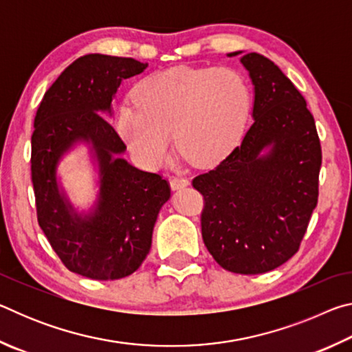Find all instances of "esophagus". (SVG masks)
Segmentation results:
<instances>
[{
	"instance_id": "esophagus-1",
	"label": "esophagus",
	"mask_w": 352,
	"mask_h": 352,
	"mask_svg": "<svg viewBox=\"0 0 352 352\" xmlns=\"http://www.w3.org/2000/svg\"><path fill=\"white\" fill-rule=\"evenodd\" d=\"M169 182H170V188H172V189H182V188L188 186V184H189L188 178H184V177H182V175L170 177Z\"/></svg>"
}]
</instances>
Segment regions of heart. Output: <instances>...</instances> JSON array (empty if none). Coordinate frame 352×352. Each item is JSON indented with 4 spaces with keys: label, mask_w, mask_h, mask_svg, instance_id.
Listing matches in <instances>:
<instances>
[{
    "label": "heart",
    "mask_w": 352,
    "mask_h": 352,
    "mask_svg": "<svg viewBox=\"0 0 352 352\" xmlns=\"http://www.w3.org/2000/svg\"><path fill=\"white\" fill-rule=\"evenodd\" d=\"M133 105L118 111L116 130L136 158L157 168L177 151L190 164L219 163L239 136L248 111V88L230 68L177 67L136 83Z\"/></svg>",
    "instance_id": "obj_1"
}]
</instances>
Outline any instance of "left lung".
<instances>
[{
    "label": "left lung",
    "instance_id": "obj_1",
    "mask_svg": "<svg viewBox=\"0 0 352 352\" xmlns=\"http://www.w3.org/2000/svg\"><path fill=\"white\" fill-rule=\"evenodd\" d=\"M231 52L228 56H237ZM254 85L252 127L216 168L194 177L201 237L220 267L258 275L300 250L318 201L321 144L306 99L269 58L241 57ZM272 144V152H258Z\"/></svg>",
    "mask_w": 352,
    "mask_h": 352
}]
</instances>
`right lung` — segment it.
<instances>
[{"mask_svg":"<svg viewBox=\"0 0 352 352\" xmlns=\"http://www.w3.org/2000/svg\"><path fill=\"white\" fill-rule=\"evenodd\" d=\"M146 68L147 63L130 57H79L45 93L34 119L31 178L38 225L69 272L98 281L140 269L158 212L170 197L163 175L113 158L126 144L100 115L110 111L121 80ZM76 139L94 142L103 174L98 210L85 219L69 211L55 183L58 158Z\"/></svg>","mask_w":352,"mask_h":352,"instance_id":"add662e5","label":"right lung"}]
</instances>
